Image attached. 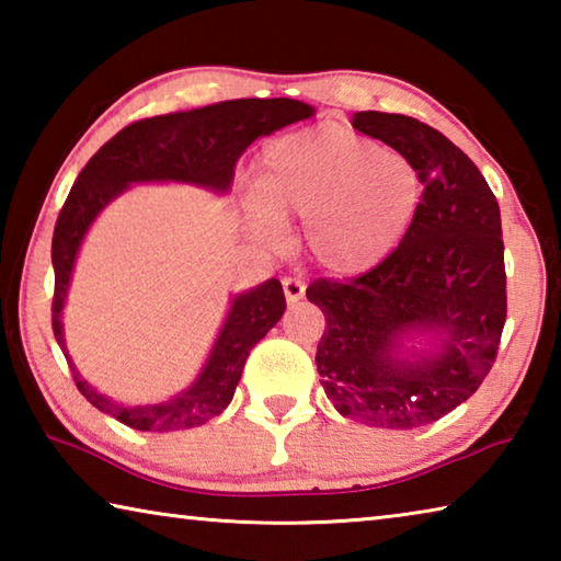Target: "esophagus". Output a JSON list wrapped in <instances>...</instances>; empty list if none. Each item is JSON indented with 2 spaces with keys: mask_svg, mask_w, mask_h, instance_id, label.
I'll use <instances>...</instances> for the list:
<instances>
[{
  "mask_svg": "<svg viewBox=\"0 0 561 561\" xmlns=\"http://www.w3.org/2000/svg\"><path fill=\"white\" fill-rule=\"evenodd\" d=\"M282 287H284V297H287V301H289V304L304 299V284H301L299 279H291V277H287V279L282 282Z\"/></svg>",
  "mask_w": 561,
  "mask_h": 561,
  "instance_id": "obj_1",
  "label": "esophagus"
}]
</instances>
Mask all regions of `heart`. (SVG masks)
I'll list each match as a JSON object with an SVG mask.
<instances>
[{"label":"heart","instance_id":"heart-1","mask_svg":"<svg viewBox=\"0 0 561 561\" xmlns=\"http://www.w3.org/2000/svg\"><path fill=\"white\" fill-rule=\"evenodd\" d=\"M415 165L398 150L339 123L287 133L262 150L247 222L274 237L301 222V247L331 277H358L403 242L421 205Z\"/></svg>","mask_w":561,"mask_h":561}]
</instances>
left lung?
<instances>
[{"label":"left lung","mask_w":561,"mask_h":561,"mask_svg":"<svg viewBox=\"0 0 561 561\" xmlns=\"http://www.w3.org/2000/svg\"><path fill=\"white\" fill-rule=\"evenodd\" d=\"M351 126L411 160L423 201L383 264L307 289L327 319L317 371L344 417L411 431L468 401L495 360L507 317L500 207L440 130L381 111H360Z\"/></svg>","instance_id":"1"}]
</instances>
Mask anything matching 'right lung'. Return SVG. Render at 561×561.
I'll use <instances>...</instances> for the list:
<instances>
[{"label": "right lung", "mask_w": 561, "mask_h": 561, "mask_svg": "<svg viewBox=\"0 0 561 561\" xmlns=\"http://www.w3.org/2000/svg\"><path fill=\"white\" fill-rule=\"evenodd\" d=\"M311 116L314 106L294 99H234L193 111L165 113V116L130 123L116 133L76 178L51 240V324L56 344L61 346L71 366L76 388L101 413L113 415L128 428L148 433L195 428L220 415L232 401L252 346L267 336L272 327H277L287 301L279 279H267L234 294L201 374L185 391L163 403L148 405L113 401L83 381L64 341L61 311L76 257L93 220L123 190L140 183H183L217 195L230 193L237 160L254 140Z\"/></svg>", "instance_id": "right-lung-1"}]
</instances>
